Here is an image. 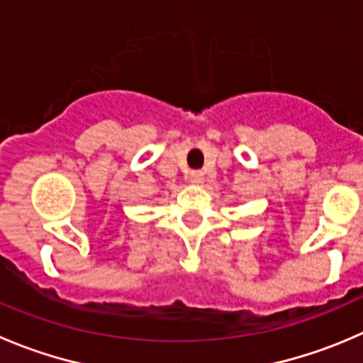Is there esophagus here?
Returning a JSON list of instances; mask_svg holds the SVG:
<instances>
[{"label":"esophagus","instance_id":"obj_1","mask_svg":"<svg viewBox=\"0 0 363 363\" xmlns=\"http://www.w3.org/2000/svg\"><path fill=\"white\" fill-rule=\"evenodd\" d=\"M188 181L191 182V184H202V182H203V174H202V172H200V170L189 172Z\"/></svg>","mask_w":363,"mask_h":363}]
</instances>
